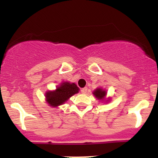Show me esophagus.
Returning a JSON list of instances; mask_svg holds the SVG:
<instances>
[{
  "instance_id": "obj_1",
  "label": "esophagus",
  "mask_w": 158,
  "mask_h": 158,
  "mask_svg": "<svg viewBox=\"0 0 158 158\" xmlns=\"http://www.w3.org/2000/svg\"><path fill=\"white\" fill-rule=\"evenodd\" d=\"M87 90H88V88H83L81 89V92L82 94H86L87 93Z\"/></svg>"
}]
</instances>
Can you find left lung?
<instances>
[{
  "label": "left lung",
  "mask_w": 158,
  "mask_h": 158,
  "mask_svg": "<svg viewBox=\"0 0 158 158\" xmlns=\"http://www.w3.org/2000/svg\"><path fill=\"white\" fill-rule=\"evenodd\" d=\"M94 95L98 99H103L104 97H106V92L104 90L100 89V88H98L96 90L94 91Z\"/></svg>",
  "instance_id": "1"
}]
</instances>
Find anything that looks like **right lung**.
<instances>
[{
	"mask_svg": "<svg viewBox=\"0 0 158 158\" xmlns=\"http://www.w3.org/2000/svg\"><path fill=\"white\" fill-rule=\"evenodd\" d=\"M79 90V88L74 83L63 82L56 90L46 93L47 102L52 107L61 106L70 97L78 93Z\"/></svg>",
	"mask_w": 158,
	"mask_h": 158,
	"instance_id": "1",
	"label": "right lung"
}]
</instances>
